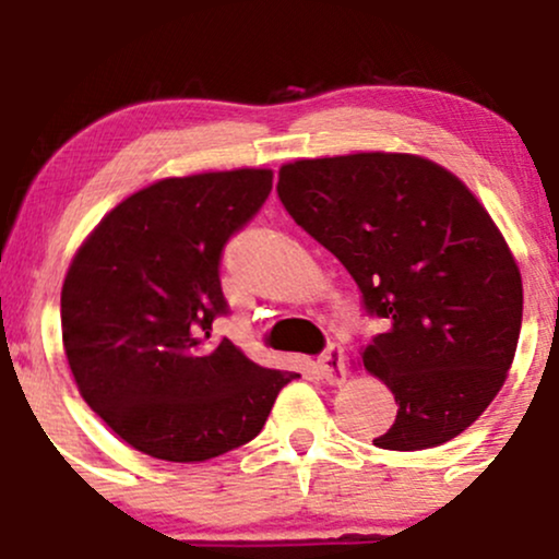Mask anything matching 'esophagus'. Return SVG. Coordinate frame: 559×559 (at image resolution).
I'll use <instances>...</instances> for the list:
<instances>
[{"label":"esophagus","instance_id":"esophagus-1","mask_svg":"<svg viewBox=\"0 0 559 559\" xmlns=\"http://www.w3.org/2000/svg\"><path fill=\"white\" fill-rule=\"evenodd\" d=\"M318 368H320V376H323L329 383H344V378H346L344 346L342 344L325 346V352L320 355V360H318Z\"/></svg>","mask_w":559,"mask_h":559}]
</instances>
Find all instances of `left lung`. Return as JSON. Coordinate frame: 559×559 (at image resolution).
I'll return each instance as SVG.
<instances>
[{"label": "left lung", "instance_id": "obj_1", "mask_svg": "<svg viewBox=\"0 0 559 559\" xmlns=\"http://www.w3.org/2000/svg\"><path fill=\"white\" fill-rule=\"evenodd\" d=\"M275 191L389 323L362 352L400 404L373 444L418 452L463 433L502 389L523 320L521 271L491 215L418 155L297 159Z\"/></svg>", "mask_w": 559, "mask_h": 559}]
</instances>
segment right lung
Instances as JSON below:
<instances>
[{"label":"right lung","mask_w":559,"mask_h":559,"mask_svg":"<svg viewBox=\"0 0 559 559\" xmlns=\"http://www.w3.org/2000/svg\"><path fill=\"white\" fill-rule=\"evenodd\" d=\"M273 189L241 168L165 178L92 230L62 284V344L88 407L168 463H204L262 431L297 373L262 368L228 338L221 258Z\"/></svg>","instance_id":"obj_1"}]
</instances>
